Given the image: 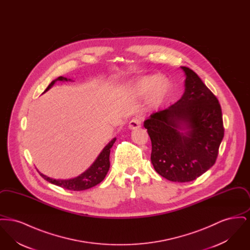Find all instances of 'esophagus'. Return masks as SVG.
<instances>
[{"label": "esophagus", "instance_id": "1", "mask_svg": "<svg viewBox=\"0 0 250 250\" xmlns=\"http://www.w3.org/2000/svg\"><path fill=\"white\" fill-rule=\"evenodd\" d=\"M141 126H142V120H141V118H133L128 124V128L132 129V130L137 129Z\"/></svg>", "mask_w": 250, "mask_h": 250}]
</instances>
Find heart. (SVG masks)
Instances as JSON below:
<instances>
[{"instance_id": "heart-1", "label": "heart", "mask_w": 250, "mask_h": 250, "mask_svg": "<svg viewBox=\"0 0 250 250\" xmlns=\"http://www.w3.org/2000/svg\"><path fill=\"white\" fill-rule=\"evenodd\" d=\"M171 89L170 81L164 76H143L125 86V92L141 97L147 95V104L151 107L159 106Z\"/></svg>"}]
</instances>
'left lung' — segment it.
<instances>
[{"mask_svg": "<svg viewBox=\"0 0 250 250\" xmlns=\"http://www.w3.org/2000/svg\"><path fill=\"white\" fill-rule=\"evenodd\" d=\"M185 93L176 103L144 121L152 142L155 171L172 182L186 183L214 166L224 137L222 111L215 95L190 68Z\"/></svg>", "mask_w": 250, "mask_h": 250, "instance_id": "8db88e82", "label": "left lung"}]
</instances>
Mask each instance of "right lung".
I'll use <instances>...</instances> for the list:
<instances>
[{"mask_svg":"<svg viewBox=\"0 0 250 250\" xmlns=\"http://www.w3.org/2000/svg\"><path fill=\"white\" fill-rule=\"evenodd\" d=\"M73 82L71 79H67L64 77H59L56 80L52 81L50 84L47 87L44 93L48 91L56 82ZM116 141V138L112 139L107 145L104 147V149L101 151V153L96 157L95 162L87 168L83 173L81 175L71 179H53L48 177L47 175L41 173L39 170V174L48 181L49 183L61 187L64 189L73 191H81L91 188L101 183L107 175V171L109 169V153L112 145Z\"/></svg>","mask_w":250,"mask_h":250,"instance_id":"1","label":"right lung"}]
</instances>
